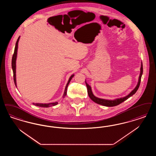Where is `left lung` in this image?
<instances>
[{
	"instance_id": "left-lung-1",
	"label": "left lung",
	"mask_w": 156,
	"mask_h": 156,
	"mask_svg": "<svg viewBox=\"0 0 156 156\" xmlns=\"http://www.w3.org/2000/svg\"><path fill=\"white\" fill-rule=\"evenodd\" d=\"M142 74H143V64H142V62H141V67H140V75H139V81H138V83H137L136 87L131 92L130 94H129L128 95L126 96L125 97H124V98H121L117 99L115 100H106V99H103L98 98L94 96V94L92 93V89H91V87L87 84V82H85L86 85H87V94H88L89 98L91 99V100H93L94 102H95V103H96L99 105H103V106H107V107H113V106H117L119 104H121V103L124 102L125 100L129 98L133 94H134L136 92L138 88L140 86Z\"/></svg>"
}]
</instances>
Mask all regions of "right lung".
Wrapping results in <instances>:
<instances>
[{
    "label": "right lung",
    "mask_w": 156,
    "mask_h": 156,
    "mask_svg": "<svg viewBox=\"0 0 156 156\" xmlns=\"http://www.w3.org/2000/svg\"><path fill=\"white\" fill-rule=\"evenodd\" d=\"M19 37L16 44V46H15V49H14V54L12 55V71H13V78H14V84L16 85V87H17V83H16V58H17V49H18V43H19ZM74 76V75H71L70 76V78H69V81L66 85V87L65 88V90H64V93L62 96V98H65V96L67 94V87L69 85V82L71 80V79L73 78V77ZM58 104L57 102H55V103H48V104H42V103H33V105H35V106H39V107H49L50 106H56Z\"/></svg>",
    "instance_id": "right-lung-1"
}]
</instances>
